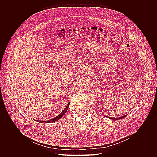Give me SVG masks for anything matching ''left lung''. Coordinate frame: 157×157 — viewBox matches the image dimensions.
Returning <instances> with one entry per match:
<instances>
[{
  "label": "left lung",
  "mask_w": 157,
  "mask_h": 157,
  "mask_svg": "<svg viewBox=\"0 0 157 157\" xmlns=\"http://www.w3.org/2000/svg\"><path fill=\"white\" fill-rule=\"evenodd\" d=\"M126 116V115H125V116H122V117H116V118H114V117H107L108 118H109V119H113V120H119V119H123V118H124Z\"/></svg>",
  "instance_id": "left-lung-1"
}]
</instances>
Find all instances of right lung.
<instances>
[{
    "mask_svg": "<svg viewBox=\"0 0 157 157\" xmlns=\"http://www.w3.org/2000/svg\"><path fill=\"white\" fill-rule=\"evenodd\" d=\"M69 105H70V103H68V104L67 105V106L65 107V108L63 109V111L60 113L57 116H56V117L52 119H50L49 121H36L40 123H44V122H46V123H49V122H56V121H57L58 120L60 119L61 118H62V117L65 115V114L67 113L68 109V107H69Z\"/></svg>",
    "mask_w": 157,
    "mask_h": 157,
    "instance_id": "right-lung-1",
    "label": "right lung"
}]
</instances>
